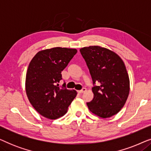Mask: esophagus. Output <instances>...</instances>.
I'll return each mask as SVG.
<instances>
[{
    "mask_svg": "<svg viewBox=\"0 0 151 151\" xmlns=\"http://www.w3.org/2000/svg\"><path fill=\"white\" fill-rule=\"evenodd\" d=\"M86 91V88H82L81 90H80V91H78V92L79 93H82L85 92Z\"/></svg>",
    "mask_w": 151,
    "mask_h": 151,
    "instance_id": "34e87169",
    "label": "esophagus"
}]
</instances>
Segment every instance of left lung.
<instances>
[{"mask_svg": "<svg viewBox=\"0 0 151 151\" xmlns=\"http://www.w3.org/2000/svg\"><path fill=\"white\" fill-rule=\"evenodd\" d=\"M80 51L94 84L93 99L86 103L88 109L102 118L117 114L127 102L130 91L129 75L123 60L117 53L100 46L83 47Z\"/></svg>", "mask_w": 151, "mask_h": 151, "instance_id": "obj_1", "label": "left lung"}]
</instances>
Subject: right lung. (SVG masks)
<instances>
[{"label":"right lung","instance_id":"1","mask_svg":"<svg viewBox=\"0 0 151 151\" xmlns=\"http://www.w3.org/2000/svg\"><path fill=\"white\" fill-rule=\"evenodd\" d=\"M77 49L54 47L39 51L29 65L25 89L31 104L38 113L48 119L59 118L67 112L77 92L69 90L64 83L60 88L61 72Z\"/></svg>","mask_w":151,"mask_h":151}]
</instances>
